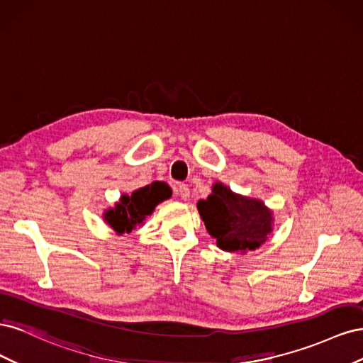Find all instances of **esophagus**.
Masks as SVG:
<instances>
[{
  "mask_svg": "<svg viewBox=\"0 0 363 363\" xmlns=\"http://www.w3.org/2000/svg\"><path fill=\"white\" fill-rule=\"evenodd\" d=\"M177 194H179L180 199L184 200V201L188 200L189 196H191V191H189V188H188V186H186V184H180V186H179V188H177Z\"/></svg>",
  "mask_w": 363,
  "mask_h": 363,
  "instance_id": "1",
  "label": "esophagus"
}]
</instances>
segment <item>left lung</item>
I'll use <instances>...</instances> for the list:
<instances>
[{
    "label": "left lung",
    "mask_w": 363,
    "mask_h": 363,
    "mask_svg": "<svg viewBox=\"0 0 363 363\" xmlns=\"http://www.w3.org/2000/svg\"><path fill=\"white\" fill-rule=\"evenodd\" d=\"M207 200H200V216L218 247L230 252L259 248L271 233L272 215L259 200L233 194L216 183Z\"/></svg>",
    "instance_id": "1"
}]
</instances>
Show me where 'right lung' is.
I'll use <instances>...</instances> for the list:
<instances>
[{"label":"right lung","instance_id":"add662e5","mask_svg":"<svg viewBox=\"0 0 363 363\" xmlns=\"http://www.w3.org/2000/svg\"><path fill=\"white\" fill-rule=\"evenodd\" d=\"M171 196L167 183L152 182L131 195H123L115 208L106 212V221L118 233H130L138 224L144 223L147 215H151L155 207Z\"/></svg>","mask_w":363,"mask_h":363}]
</instances>
